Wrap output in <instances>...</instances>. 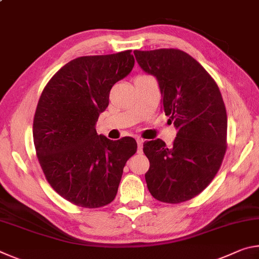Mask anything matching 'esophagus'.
<instances>
[{
    "instance_id": "obj_1",
    "label": "esophagus",
    "mask_w": 259,
    "mask_h": 259,
    "mask_svg": "<svg viewBox=\"0 0 259 259\" xmlns=\"http://www.w3.org/2000/svg\"><path fill=\"white\" fill-rule=\"evenodd\" d=\"M143 144H144V140L142 138H137V145H138V148H137V152L139 153H143Z\"/></svg>"
}]
</instances>
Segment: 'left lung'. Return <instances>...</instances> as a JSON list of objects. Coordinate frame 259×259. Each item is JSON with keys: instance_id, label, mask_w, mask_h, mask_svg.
<instances>
[{"instance_id": "1", "label": "left lung", "mask_w": 259, "mask_h": 259, "mask_svg": "<svg viewBox=\"0 0 259 259\" xmlns=\"http://www.w3.org/2000/svg\"><path fill=\"white\" fill-rule=\"evenodd\" d=\"M144 72L154 76L162 109L177 131L171 146L144 143L145 174L153 198L181 203L200 194L218 172L226 152L227 115L219 88L193 57L178 49L134 51Z\"/></svg>"}]
</instances>
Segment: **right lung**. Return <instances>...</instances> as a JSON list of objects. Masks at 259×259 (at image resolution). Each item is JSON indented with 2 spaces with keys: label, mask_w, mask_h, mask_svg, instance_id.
<instances>
[{
  "label": "right lung",
  "mask_w": 259,
  "mask_h": 259,
  "mask_svg": "<svg viewBox=\"0 0 259 259\" xmlns=\"http://www.w3.org/2000/svg\"><path fill=\"white\" fill-rule=\"evenodd\" d=\"M131 50L78 57L48 82L33 122L37 159L60 196L83 208L115 198L125 162L137 151L133 137L111 140L96 131L109 91L133 71Z\"/></svg>",
  "instance_id": "add662e5"
}]
</instances>
